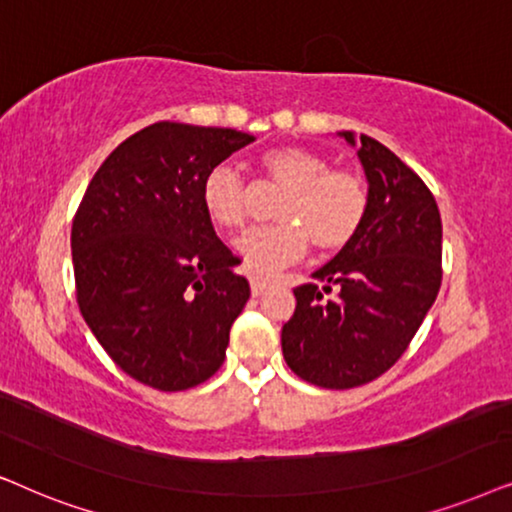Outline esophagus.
I'll list each match as a JSON object with an SVG mask.
<instances>
[{
  "label": "esophagus",
  "mask_w": 512,
  "mask_h": 512,
  "mask_svg": "<svg viewBox=\"0 0 512 512\" xmlns=\"http://www.w3.org/2000/svg\"><path fill=\"white\" fill-rule=\"evenodd\" d=\"M269 288V281H264V278H257L252 276L250 278V290H252V297H260L264 295V290Z\"/></svg>",
  "instance_id": "obj_1"
}]
</instances>
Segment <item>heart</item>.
Listing matches in <instances>:
<instances>
[{"label":"heart","instance_id":"b5f03b06","mask_svg":"<svg viewBox=\"0 0 512 512\" xmlns=\"http://www.w3.org/2000/svg\"><path fill=\"white\" fill-rule=\"evenodd\" d=\"M260 168L271 185L285 189L276 206L281 224L250 231L238 252L257 274L288 267L304 257L344 250L363 227L370 192L353 170H335L330 159L304 147H276L262 154ZM201 206L215 227L241 231L252 217V196L243 177L229 166L210 168L201 182Z\"/></svg>","mask_w":512,"mask_h":512}]
</instances>
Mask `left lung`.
Returning <instances> with one entry per match:
<instances>
[{
  "label": "left lung",
  "mask_w": 512,
  "mask_h": 512,
  "mask_svg": "<svg viewBox=\"0 0 512 512\" xmlns=\"http://www.w3.org/2000/svg\"><path fill=\"white\" fill-rule=\"evenodd\" d=\"M358 156L370 182L363 227L313 274L316 283L295 288V313L281 332L290 370L337 391L398 363L442 283V220L431 189L370 135H360Z\"/></svg>",
  "instance_id": "left-lung-1"
}]
</instances>
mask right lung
Wrapping results in <instances>:
<instances>
[{
    "label": "right lung",
    "instance_id": "obj_1",
    "mask_svg": "<svg viewBox=\"0 0 512 512\" xmlns=\"http://www.w3.org/2000/svg\"><path fill=\"white\" fill-rule=\"evenodd\" d=\"M255 140L234 128L159 121L121 142L88 182L72 222L77 304L128 377L185 391L224 363L250 297L241 260L201 206L210 168Z\"/></svg>",
    "mask_w": 512,
    "mask_h": 512
}]
</instances>
